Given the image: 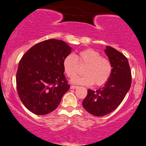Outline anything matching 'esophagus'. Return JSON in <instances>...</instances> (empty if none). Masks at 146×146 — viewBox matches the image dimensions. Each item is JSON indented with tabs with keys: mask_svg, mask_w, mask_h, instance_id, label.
<instances>
[{
	"mask_svg": "<svg viewBox=\"0 0 146 146\" xmlns=\"http://www.w3.org/2000/svg\"><path fill=\"white\" fill-rule=\"evenodd\" d=\"M76 88H78V86H74V85H72V86H70V88H71V89H76Z\"/></svg>",
	"mask_w": 146,
	"mask_h": 146,
	"instance_id": "obj_1",
	"label": "esophagus"
}]
</instances>
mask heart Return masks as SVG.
<instances>
[{
  "instance_id": "heart-1",
  "label": "heart",
  "mask_w": 146,
  "mask_h": 146,
  "mask_svg": "<svg viewBox=\"0 0 146 146\" xmlns=\"http://www.w3.org/2000/svg\"><path fill=\"white\" fill-rule=\"evenodd\" d=\"M78 63L86 66L83 70L85 74L72 79L73 83L76 84L90 86L94 83L95 86H103L108 81L112 72L110 60L91 48L81 50L75 56L68 54L63 58L62 65L68 77H74L77 73Z\"/></svg>"
}]
</instances>
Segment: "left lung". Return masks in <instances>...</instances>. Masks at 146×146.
I'll return each mask as SVG.
<instances>
[{
  "mask_svg": "<svg viewBox=\"0 0 146 146\" xmlns=\"http://www.w3.org/2000/svg\"><path fill=\"white\" fill-rule=\"evenodd\" d=\"M105 52L112 65V72L107 83L96 91L88 90L83 101L85 110L92 115L103 117L114 111L122 102L132 83L130 65L121 52L107 46Z\"/></svg>",
  "mask_w": 146,
  "mask_h": 146,
  "instance_id": "8db88e82",
  "label": "left lung"
}]
</instances>
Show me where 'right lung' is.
I'll return each mask as SVG.
<instances>
[{
	"mask_svg": "<svg viewBox=\"0 0 146 146\" xmlns=\"http://www.w3.org/2000/svg\"><path fill=\"white\" fill-rule=\"evenodd\" d=\"M71 50L63 40L48 39L36 44L23 56L16 72V89L30 112L44 115L58 107L70 87L62 62Z\"/></svg>",
	"mask_w": 146,
	"mask_h": 146,
	"instance_id": "1",
	"label": "right lung"
}]
</instances>
